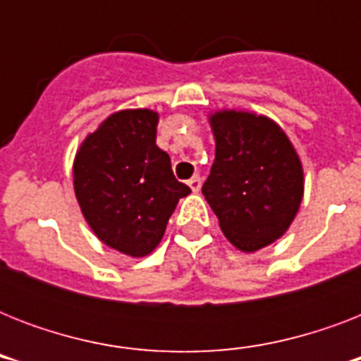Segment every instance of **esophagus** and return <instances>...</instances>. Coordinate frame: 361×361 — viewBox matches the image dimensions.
I'll use <instances>...</instances> for the list:
<instances>
[{"label": "esophagus", "mask_w": 361, "mask_h": 361, "mask_svg": "<svg viewBox=\"0 0 361 361\" xmlns=\"http://www.w3.org/2000/svg\"><path fill=\"white\" fill-rule=\"evenodd\" d=\"M187 185L191 187L192 192H198V191H200V187H202V178H200V176H198V174H195L191 178V180L187 181Z\"/></svg>", "instance_id": "1"}]
</instances>
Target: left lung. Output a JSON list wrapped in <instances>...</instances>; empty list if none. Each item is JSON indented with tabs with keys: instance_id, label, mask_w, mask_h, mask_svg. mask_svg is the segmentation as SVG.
<instances>
[{
	"instance_id": "obj_1",
	"label": "left lung",
	"mask_w": 361,
	"mask_h": 361,
	"mask_svg": "<svg viewBox=\"0 0 361 361\" xmlns=\"http://www.w3.org/2000/svg\"><path fill=\"white\" fill-rule=\"evenodd\" d=\"M209 123L215 161L202 195L232 245L258 251L283 236L300 209V157L283 129L266 116L223 110Z\"/></svg>"
}]
</instances>
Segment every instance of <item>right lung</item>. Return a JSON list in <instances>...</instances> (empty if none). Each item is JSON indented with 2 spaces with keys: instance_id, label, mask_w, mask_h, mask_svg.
Instances as JSON below:
<instances>
[{
  "instance_id": "1",
  "label": "right lung",
  "mask_w": 361,
  "mask_h": 361,
  "mask_svg": "<svg viewBox=\"0 0 361 361\" xmlns=\"http://www.w3.org/2000/svg\"><path fill=\"white\" fill-rule=\"evenodd\" d=\"M157 123L153 110L116 112L82 142L73 166L87 225L129 257H146L159 245L178 200L191 192L155 144Z\"/></svg>"
}]
</instances>
